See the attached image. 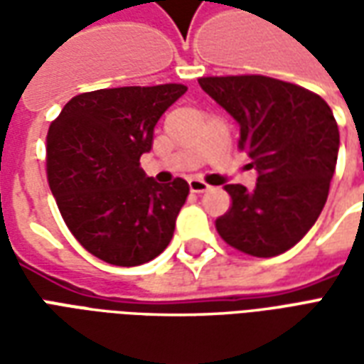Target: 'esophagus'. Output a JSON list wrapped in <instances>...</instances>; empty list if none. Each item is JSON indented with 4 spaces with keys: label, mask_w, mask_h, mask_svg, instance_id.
Listing matches in <instances>:
<instances>
[{
    "label": "esophagus",
    "mask_w": 364,
    "mask_h": 364,
    "mask_svg": "<svg viewBox=\"0 0 364 364\" xmlns=\"http://www.w3.org/2000/svg\"><path fill=\"white\" fill-rule=\"evenodd\" d=\"M189 189L191 193H205V191L210 189V185L200 179H189Z\"/></svg>",
    "instance_id": "1"
}]
</instances>
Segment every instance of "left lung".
Listing matches in <instances>:
<instances>
[{
  "label": "left lung",
  "mask_w": 364,
  "mask_h": 364,
  "mask_svg": "<svg viewBox=\"0 0 364 364\" xmlns=\"http://www.w3.org/2000/svg\"><path fill=\"white\" fill-rule=\"evenodd\" d=\"M200 87L240 124L237 148L257 169L255 189L226 185L220 237L237 252L274 257L296 245L328 200L339 150L329 105L294 83L267 75L198 77Z\"/></svg>",
  "instance_id": "1"
}]
</instances>
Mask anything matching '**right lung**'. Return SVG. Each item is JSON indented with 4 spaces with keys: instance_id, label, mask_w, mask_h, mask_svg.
<instances>
[{
    "instance_id": "add662e5",
    "label": "right lung",
    "mask_w": 364,
    "mask_h": 364,
    "mask_svg": "<svg viewBox=\"0 0 364 364\" xmlns=\"http://www.w3.org/2000/svg\"><path fill=\"white\" fill-rule=\"evenodd\" d=\"M187 91L183 83L112 87L72 97L46 136V175L80 244L105 263L136 267L166 250L189 195L177 177H146L159 117Z\"/></svg>"
}]
</instances>
